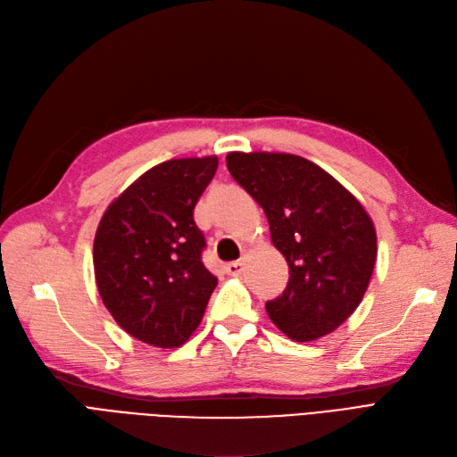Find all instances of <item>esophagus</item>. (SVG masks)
<instances>
[{"label": "esophagus", "instance_id": "esophagus-1", "mask_svg": "<svg viewBox=\"0 0 457 457\" xmlns=\"http://www.w3.org/2000/svg\"><path fill=\"white\" fill-rule=\"evenodd\" d=\"M225 271L228 273V276L232 278H238L240 273L244 271V261H236V262H230L225 266Z\"/></svg>", "mask_w": 457, "mask_h": 457}]
</instances>
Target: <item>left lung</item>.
Masks as SVG:
<instances>
[{"mask_svg":"<svg viewBox=\"0 0 457 457\" xmlns=\"http://www.w3.org/2000/svg\"><path fill=\"white\" fill-rule=\"evenodd\" d=\"M230 176L264 210L288 283L266 303L295 341L334 332L360 305L377 261V232L358 198L315 162L292 154L230 152Z\"/></svg>","mask_w":457,"mask_h":457,"instance_id":"8db88e82","label":"left lung"}]
</instances>
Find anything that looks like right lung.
<instances>
[{"mask_svg":"<svg viewBox=\"0 0 457 457\" xmlns=\"http://www.w3.org/2000/svg\"><path fill=\"white\" fill-rule=\"evenodd\" d=\"M215 170V155L161 162L101 217L94 240L99 295L142 343L176 349L204 317L217 278L203 264L206 240L193 210Z\"/></svg>","mask_w":457,"mask_h":457,"instance_id":"1","label":"right lung"}]
</instances>
